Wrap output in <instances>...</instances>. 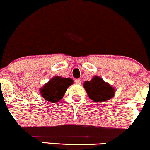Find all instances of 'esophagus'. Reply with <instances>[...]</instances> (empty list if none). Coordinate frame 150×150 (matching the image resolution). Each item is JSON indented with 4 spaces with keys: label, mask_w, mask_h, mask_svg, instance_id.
<instances>
[{
    "label": "esophagus",
    "mask_w": 150,
    "mask_h": 150,
    "mask_svg": "<svg viewBox=\"0 0 150 150\" xmlns=\"http://www.w3.org/2000/svg\"><path fill=\"white\" fill-rule=\"evenodd\" d=\"M75 83L76 84H81V81L79 79H75Z\"/></svg>",
    "instance_id": "esophagus-1"
}]
</instances>
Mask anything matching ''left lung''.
I'll list each match as a JSON object with an SVG mask.
<instances>
[{"mask_svg": "<svg viewBox=\"0 0 150 150\" xmlns=\"http://www.w3.org/2000/svg\"><path fill=\"white\" fill-rule=\"evenodd\" d=\"M89 98L94 102H105L114 96L115 89L105 83L100 77L94 76L91 81H86L83 83Z\"/></svg>", "mask_w": 150, "mask_h": 150, "instance_id": "8db88e82", "label": "left lung"}]
</instances>
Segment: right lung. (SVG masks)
<instances>
[{
	"instance_id": "obj_1",
	"label": "right lung",
	"mask_w": 150,
	"mask_h": 150,
	"mask_svg": "<svg viewBox=\"0 0 150 150\" xmlns=\"http://www.w3.org/2000/svg\"><path fill=\"white\" fill-rule=\"evenodd\" d=\"M72 83L73 80L71 79L55 76L40 89V93L47 101L58 102L64 96L67 88Z\"/></svg>"
}]
</instances>
